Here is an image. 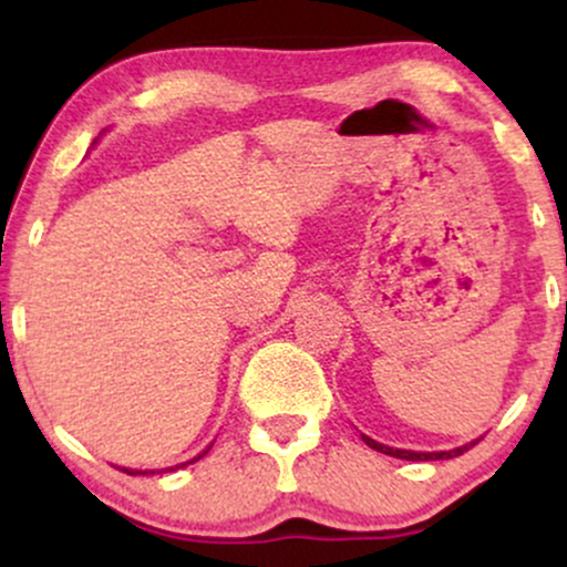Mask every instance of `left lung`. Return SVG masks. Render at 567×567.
Wrapping results in <instances>:
<instances>
[{
  "instance_id": "1",
  "label": "left lung",
  "mask_w": 567,
  "mask_h": 567,
  "mask_svg": "<svg viewBox=\"0 0 567 567\" xmlns=\"http://www.w3.org/2000/svg\"><path fill=\"white\" fill-rule=\"evenodd\" d=\"M362 440L368 442L370 447H373V451H379V453H386V455H394V458H405V461H440V458H453V455H461L464 451H470V447L474 445H464V447H455V451H442V453H413V451H400V447H389V445H381V442H375V440H370V437H365V434H362Z\"/></svg>"
}]
</instances>
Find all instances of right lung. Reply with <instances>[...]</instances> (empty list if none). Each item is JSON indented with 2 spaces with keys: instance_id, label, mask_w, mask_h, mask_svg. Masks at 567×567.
<instances>
[{
  "instance_id": "1",
  "label": "right lung",
  "mask_w": 567,
  "mask_h": 567,
  "mask_svg": "<svg viewBox=\"0 0 567 567\" xmlns=\"http://www.w3.org/2000/svg\"><path fill=\"white\" fill-rule=\"evenodd\" d=\"M207 453V451H205ZM205 453H202V455H205ZM194 461H197V458H194ZM122 472H125V474H146V472H133V470H122Z\"/></svg>"
}]
</instances>
